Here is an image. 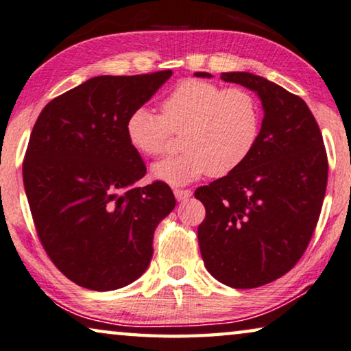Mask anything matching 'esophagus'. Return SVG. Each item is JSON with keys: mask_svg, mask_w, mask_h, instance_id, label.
I'll return each mask as SVG.
<instances>
[{"mask_svg": "<svg viewBox=\"0 0 351 351\" xmlns=\"http://www.w3.org/2000/svg\"><path fill=\"white\" fill-rule=\"evenodd\" d=\"M174 195L177 197V201H185L193 195L191 190H182V188H176Z\"/></svg>", "mask_w": 351, "mask_h": 351, "instance_id": "obj_1", "label": "esophagus"}]
</instances>
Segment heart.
<instances>
[{
	"label": "heart",
	"instance_id": "obj_1",
	"mask_svg": "<svg viewBox=\"0 0 351 351\" xmlns=\"http://www.w3.org/2000/svg\"><path fill=\"white\" fill-rule=\"evenodd\" d=\"M260 130L261 109L252 91L197 79L177 85L161 101V115L141 106L125 121L126 141L142 156L161 155L172 133H184V154L152 167L156 180L174 186L234 172L252 155Z\"/></svg>",
	"mask_w": 351,
	"mask_h": 351
}]
</instances>
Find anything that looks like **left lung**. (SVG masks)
Here are the masks:
<instances>
[{
    "instance_id": "8db88e82",
    "label": "left lung",
    "mask_w": 351,
    "mask_h": 351,
    "mask_svg": "<svg viewBox=\"0 0 351 351\" xmlns=\"http://www.w3.org/2000/svg\"><path fill=\"white\" fill-rule=\"evenodd\" d=\"M221 79L255 91L264 119L245 163L195 191L206 207L197 241L218 282L256 288L285 276L306 252L326 193L328 156L302 98L250 73H223Z\"/></svg>"
}]
</instances>
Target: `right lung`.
<instances>
[{"instance_id":"obj_1","label":"right lung","mask_w":351,"mask_h":351,"mask_svg":"<svg viewBox=\"0 0 351 351\" xmlns=\"http://www.w3.org/2000/svg\"><path fill=\"white\" fill-rule=\"evenodd\" d=\"M172 71L98 75L53 98L39 114L23 160L34 226L58 271L93 291L139 278L154 255V232L174 209L165 182L138 186L145 165L125 134Z\"/></svg>"}]
</instances>
